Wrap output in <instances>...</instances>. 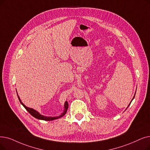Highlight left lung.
Listing matches in <instances>:
<instances>
[{"label":"left lung","mask_w":150,"mask_h":150,"mask_svg":"<svg viewBox=\"0 0 150 150\" xmlns=\"http://www.w3.org/2000/svg\"><path fill=\"white\" fill-rule=\"evenodd\" d=\"M135 93H136V91H135ZM135 94H134V97H133V98H132V100H131V102H132V100H133V99H134V97H135ZM131 102H130V103H129V105H128V106H127V108H126V109H127V108H128V107H129V105H130V104H131Z\"/></svg>","instance_id":"8db88e82"}]
</instances>
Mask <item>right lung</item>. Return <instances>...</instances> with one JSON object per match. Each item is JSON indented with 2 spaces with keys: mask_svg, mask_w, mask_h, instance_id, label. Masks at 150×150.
Wrapping results in <instances>:
<instances>
[{
  "mask_svg": "<svg viewBox=\"0 0 150 150\" xmlns=\"http://www.w3.org/2000/svg\"><path fill=\"white\" fill-rule=\"evenodd\" d=\"M17 93V91H16ZM18 95V94H17ZM18 99L19 100V102H20V103H21V105H23V107L26 109L27 111L32 116H34V118L38 119V120H45V121H52V120H57V119H59L60 118H61V117L64 116L65 115H66V112H67V110L68 109V107H69V104H68V102L67 101L65 102L64 103V112L61 113V115L59 116H53V117H51V116H44V115H41L40 113L38 112L37 111H36L35 110L33 109V108H29L28 107L25 106L24 104L21 102L20 98H19V96L18 95Z\"/></svg>",
  "mask_w": 150,
  "mask_h": 150,
  "instance_id": "right-lung-1",
  "label": "right lung"
}]
</instances>
